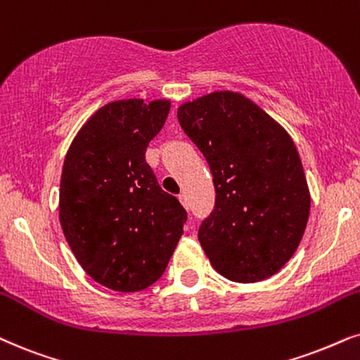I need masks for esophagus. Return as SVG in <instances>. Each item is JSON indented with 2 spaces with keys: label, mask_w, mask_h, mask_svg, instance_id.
I'll return each mask as SVG.
<instances>
[{
  "label": "esophagus",
  "mask_w": 360,
  "mask_h": 360,
  "mask_svg": "<svg viewBox=\"0 0 360 360\" xmlns=\"http://www.w3.org/2000/svg\"><path fill=\"white\" fill-rule=\"evenodd\" d=\"M179 200H180V202H181V205H184V207H185L186 210H188V208H190V202H188V197H186V195H185V193H180V195H179Z\"/></svg>",
  "instance_id": "obj_1"
}]
</instances>
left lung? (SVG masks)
I'll use <instances>...</instances> for the list:
<instances>
[{
    "mask_svg": "<svg viewBox=\"0 0 360 360\" xmlns=\"http://www.w3.org/2000/svg\"><path fill=\"white\" fill-rule=\"evenodd\" d=\"M176 117L213 175L214 207L198 230L210 263L236 283L276 274L300 246L311 207L291 137L230 91L186 102Z\"/></svg>",
    "mask_w": 360,
    "mask_h": 360,
    "instance_id": "left-lung-1",
    "label": "left lung"
}]
</instances>
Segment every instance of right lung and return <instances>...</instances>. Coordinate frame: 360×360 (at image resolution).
<instances>
[{
  "instance_id": "add662e5",
  "label": "right lung",
  "mask_w": 360,
  "mask_h": 360,
  "mask_svg": "<svg viewBox=\"0 0 360 360\" xmlns=\"http://www.w3.org/2000/svg\"><path fill=\"white\" fill-rule=\"evenodd\" d=\"M169 110V101L110 102L79 130L64 160V236L84 271L114 291L160 279L184 235L186 210L146 162Z\"/></svg>"
}]
</instances>
